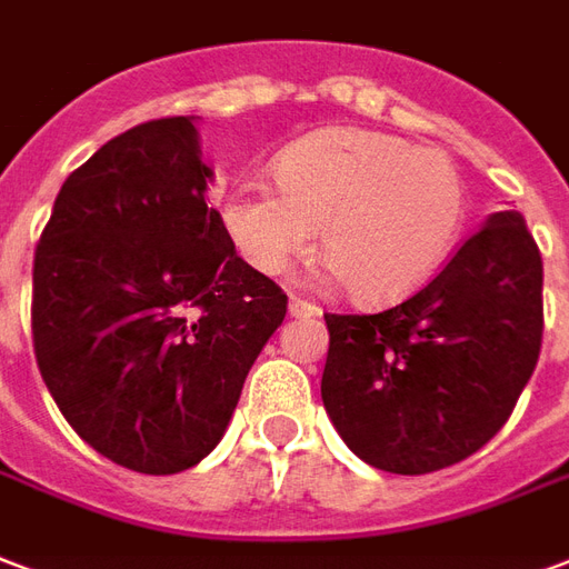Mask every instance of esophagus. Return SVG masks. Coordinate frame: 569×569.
<instances>
[{
	"mask_svg": "<svg viewBox=\"0 0 569 569\" xmlns=\"http://www.w3.org/2000/svg\"><path fill=\"white\" fill-rule=\"evenodd\" d=\"M289 317H319V307L305 298H289Z\"/></svg>",
	"mask_w": 569,
	"mask_h": 569,
	"instance_id": "esophagus-1",
	"label": "esophagus"
}]
</instances>
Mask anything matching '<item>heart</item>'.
Here are the masks:
<instances>
[{
	"mask_svg": "<svg viewBox=\"0 0 569 569\" xmlns=\"http://www.w3.org/2000/svg\"><path fill=\"white\" fill-rule=\"evenodd\" d=\"M277 189L238 183L220 204L222 231L250 268L280 277L322 241L361 305L413 296L456 250L467 187L456 159L398 134L328 126L273 159Z\"/></svg>",
	"mask_w": 569,
	"mask_h": 569,
	"instance_id": "heart-1",
	"label": "heart"
}]
</instances>
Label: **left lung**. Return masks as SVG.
<instances>
[{"instance_id": "1", "label": "left lung", "mask_w": 569, "mask_h": 569, "mask_svg": "<svg viewBox=\"0 0 569 569\" xmlns=\"http://www.w3.org/2000/svg\"><path fill=\"white\" fill-rule=\"evenodd\" d=\"M322 403L370 467L419 477L498 435L542 343V259L519 210L488 213L403 305L328 313Z\"/></svg>"}]
</instances>
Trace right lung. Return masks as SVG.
<instances>
[{
  "label": "right lung",
  "mask_w": 569,
  "mask_h": 569,
  "mask_svg": "<svg viewBox=\"0 0 569 569\" xmlns=\"http://www.w3.org/2000/svg\"><path fill=\"white\" fill-rule=\"evenodd\" d=\"M196 117L117 134L71 171L32 268L38 370L81 440L150 477L226 435L252 361L286 317L204 192Z\"/></svg>",
  "instance_id": "obj_1"
}]
</instances>
